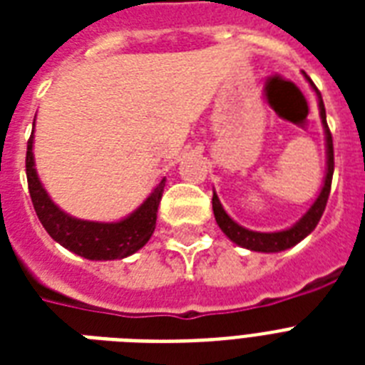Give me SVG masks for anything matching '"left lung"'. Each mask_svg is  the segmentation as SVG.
Here are the masks:
<instances>
[{
  "label": "left lung",
  "instance_id": "1",
  "mask_svg": "<svg viewBox=\"0 0 365 365\" xmlns=\"http://www.w3.org/2000/svg\"><path fill=\"white\" fill-rule=\"evenodd\" d=\"M314 87V85H312ZM317 88V87H314ZM320 98V115H322L324 126H326V142H328V174H326V182H324V187L318 195V199L314 200V205L311 206V210L307 212L305 216L301 217L299 223H295L292 229H286V231H280V233H255V231H248V229L240 227L239 223H235L231 217L225 214V210L220 205V199L217 195L214 193L212 197V208H214V216H216V222L220 225L223 233L227 235L229 239L237 242L242 248L254 250V252H282V250H288L292 246H295L297 242L305 239L307 235L312 233L314 227L320 222L324 210H326V205H328L329 189H331V178H334V138H331V132H329V126L326 123V108H324L322 96L318 94Z\"/></svg>",
  "mask_w": 365,
  "mask_h": 365
}]
</instances>
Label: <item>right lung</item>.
I'll use <instances>...</instances> for the list:
<instances>
[{
  "label": "right lung",
  "mask_w": 365,
  "mask_h": 365,
  "mask_svg": "<svg viewBox=\"0 0 365 365\" xmlns=\"http://www.w3.org/2000/svg\"><path fill=\"white\" fill-rule=\"evenodd\" d=\"M31 143L28 140L26 151V178H28V191H30L31 205L36 208L39 222L51 237L64 248L73 254L87 257V259L108 261L123 259L126 255L134 254L143 244L151 239L157 223V208H159L165 180L155 187L148 200L138 208L132 216L117 223H96L81 222L68 216L48 199L47 191L41 187L34 168V153Z\"/></svg>",
  "instance_id": "obj_1"
}]
</instances>
